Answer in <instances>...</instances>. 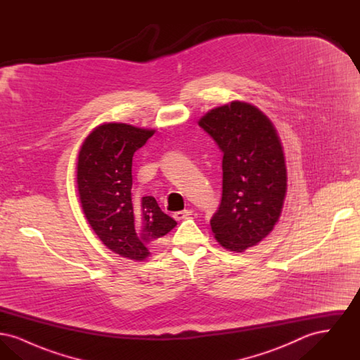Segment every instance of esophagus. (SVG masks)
<instances>
[{
    "mask_svg": "<svg viewBox=\"0 0 360 360\" xmlns=\"http://www.w3.org/2000/svg\"><path fill=\"white\" fill-rule=\"evenodd\" d=\"M188 216H191V210H188V209H185V210H179V212H175L174 214H172V217L175 219V220H184V219H188Z\"/></svg>",
    "mask_w": 360,
    "mask_h": 360,
    "instance_id": "1",
    "label": "esophagus"
}]
</instances>
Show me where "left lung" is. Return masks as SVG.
Returning a JSON list of instances; mask_svg holds the SVG:
<instances>
[{
  "mask_svg": "<svg viewBox=\"0 0 360 360\" xmlns=\"http://www.w3.org/2000/svg\"><path fill=\"white\" fill-rule=\"evenodd\" d=\"M223 151V197L210 220L224 248L244 252L270 235L288 190L281 139L257 106L232 101L198 120Z\"/></svg>",
  "mask_w": 360,
  "mask_h": 360,
  "instance_id": "1",
  "label": "left lung"
}]
</instances>
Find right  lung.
I'll return each instance as SVG.
<instances>
[{
  "label": "right lung",
  "mask_w": 360,
  "mask_h": 360,
  "mask_svg": "<svg viewBox=\"0 0 360 360\" xmlns=\"http://www.w3.org/2000/svg\"><path fill=\"white\" fill-rule=\"evenodd\" d=\"M154 132L124 122H103L86 136L77 162L86 220L110 251L135 262L150 257V248L176 225L154 197L132 200V158Z\"/></svg>",
  "instance_id": "1"
}]
</instances>
